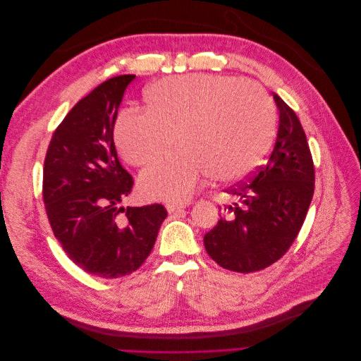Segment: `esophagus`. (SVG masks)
<instances>
[{"mask_svg": "<svg viewBox=\"0 0 361 361\" xmlns=\"http://www.w3.org/2000/svg\"><path fill=\"white\" fill-rule=\"evenodd\" d=\"M185 206H187V204H182V203H167V204H166V209H167L169 214H171V212H176V211L183 209Z\"/></svg>", "mask_w": 361, "mask_h": 361, "instance_id": "34e87169", "label": "esophagus"}]
</instances>
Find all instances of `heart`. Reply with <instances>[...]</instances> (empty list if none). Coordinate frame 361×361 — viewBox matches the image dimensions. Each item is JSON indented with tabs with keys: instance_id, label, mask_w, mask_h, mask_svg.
I'll return each instance as SVG.
<instances>
[{
	"instance_id": "heart-1",
	"label": "heart",
	"mask_w": 361,
	"mask_h": 361,
	"mask_svg": "<svg viewBox=\"0 0 361 361\" xmlns=\"http://www.w3.org/2000/svg\"><path fill=\"white\" fill-rule=\"evenodd\" d=\"M149 111L122 113L116 145L133 166H146L178 143L176 155L152 164L140 176L147 199L183 202L203 178L241 179L256 169L276 134L277 111L268 92L233 76H169L146 89Z\"/></svg>"
}]
</instances>
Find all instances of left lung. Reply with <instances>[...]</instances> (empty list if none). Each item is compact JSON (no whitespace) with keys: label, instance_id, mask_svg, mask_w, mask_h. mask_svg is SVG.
I'll return each instance as SVG.
<instances>
[{"label":"left lung","instance_id":"8db88e82","mask_svg":"<svg viewBox=\"0 0 361 361\" xmlns=\"http://www.w3.org/2000/svg\"><path fill=\"white\" fill-rule=\"evenodd\" d=\"M274 101L279 130L267 164L228 191L235 203L203 238L207 255L236 272L260 271L285 255L313 197L314 169L304 129L276 93Z\"/></svg>","mask_w":361,"mask_h":361}]
</instances>
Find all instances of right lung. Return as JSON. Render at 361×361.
<instances>
[{"label":"right lung","instance_id":"right-lung-1","mask_svg":"<svg viewBox=\"0 0 361 361\" xmlns=\"http://www.w3.org/2000/svg\"><path fill=\"white\" fill-rule=\"evenodd\" d=\"M120 75L76 104L54 133L43 167V202L54 236L75 265L102 279L138 269L166 220L162 204L122 206L133 176L122 167L113 128L128 84Z\"/></svg>","mask_w":361,"mask_h":361}]
</instances>
